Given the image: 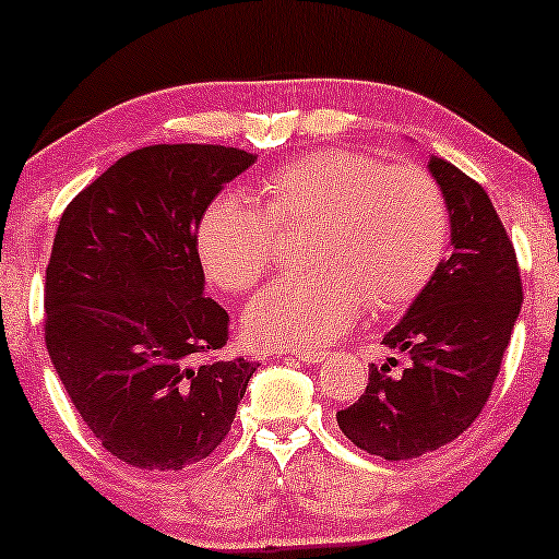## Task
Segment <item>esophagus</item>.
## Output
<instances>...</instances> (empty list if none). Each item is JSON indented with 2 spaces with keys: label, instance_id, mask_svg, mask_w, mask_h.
<instances>
[{
  "label": "esophagus",
  "instance_id": "1",
  "mask_svg": "<svg viewBox=\"0 0 559 559\" xmlns=\"http://www.w3.org/2000/svg\"><path fill=\"white\" fill-rule=\"evenodd\" d=\"M296 359L301 361H309V365H319V361H324L326 352H313V349H301V352H290Z\"/></svg>",
  "mask_w": 559,
  "mask_h": 559
}]
</instances>
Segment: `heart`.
<instances>
[{
  "label": "heart",
  "instance_id": "b5f03b06",
  "mask_svg": "<svg viewBox=\"0 0 559 559\" xmlns=\"http://www.w3.org/2000/svg\"><path fill=\"white\" fill-rule=\"evenodd\" d=\"M265 207L242 192L210 202L198 250L210 281L240 294L278 255V227L313 219L311 273L269 283L242 317L258 347L319 349L347 334L365 304L377 313L405 309L443 261L451 219L426 169L388 167L352 148H319L263 179Z\"/></svg>",
  "mask_w": 559,
  "mask_h": 559
}]
</instances>
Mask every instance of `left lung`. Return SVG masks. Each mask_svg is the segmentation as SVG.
Instances as JSON below:
<instances>
[{"mask_svg":"<svg viewBox=\"0 0 559 559\" xmlns=\"http://www.w3.org/2000/svg\"><path fill=\"white\" fill-rule=\"evenodd\" d=\"M428 169L445 198L451 255L382 340L407 367L372 365L361 397L336 413L342 433L384 461L436 451L476 420L522 309L514 246L489 194L433 154Z\"/></svg>","mask_w":559,"mask_h":559,"instance_id":"1","label":"left lung"}]
</instances>
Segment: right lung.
<instances>
[{
  "mask_svg": "<svg viewBox=\"0 0 559 559\" xmlns=\"http://www.w3.org/2000/svg\"><path fill=\"white\" fill-rule=\"evenodd\" d=\"M258 156L156 144L121 156L62 212L45 273V344L75 411L129 466L182 471L230 433L255 361L204 298L198 227Z\"/></svg>",
  "mask_w": 559,
  "mask_h": 559,
  "instance_id": "1",
  "label": "right lung"
}]
</instances>
